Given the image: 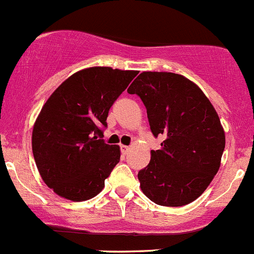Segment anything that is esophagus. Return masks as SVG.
<instances>
[{
    "label": "esophagus",
    "mask_w": 254,
    "mask_h": 254,
    "mask_svg": "<svg viewBox=\"0 0 254 254\" xmlns=\"http://www.w3.org/2000/svg\"><path fill=\"white\" fill-rule=\"evenodd\" d=\"M120 149H122L123 154H127V152H129V150H130V147L127 146V145H122V146H120Z\"/></svg>",
    "instance_id": "obj_1"
}]
</instances>
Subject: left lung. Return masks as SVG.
Wrapping results in <instances>:
<instances>
[{"mask_svg":"<svg viewBox=\"0 0 254 254\" xmlns=\"http://www.w3.org/2000/svg\"><path fill=\"white\" fill-rule=\"evenodd\" d=\"M146 108L161 149L137 179L147 198L160 206L180 207L200 197L217 174L226 137L220 118L202 90L184 75L142 72L127 89Z\"/></svg>","mask_w":254,"mask_h":254,"instance_id":"left-lung-1","label":"left lung"}]
</instances>
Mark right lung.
Instances as JSON below:
<instances>
[{
	"label": "right lung",
	"instance_id": "right-lung-1",
	"mask_svg": "<svg viewBox=\"0 0 254 254\" xmlns=\"http://www.w3.org/2000/svg\"><path fill=\"white\" fill-rule=\"evenodd\" d=\"M136 74L87 68L62 83L43 105L32 132V151L42 180L58 196L85 201L104 189L120 147L99 137L109 109Z\"/></svg>",
	"mask_w": 254,
	"mask_h": 254
}]
</instances>
